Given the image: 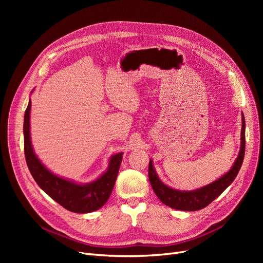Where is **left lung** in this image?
<instances>
[{"label":"left lung","mask_w":263,"mask_h":263,"mask_svg":"<svg viewBox=\"0 0 263 263\" xmlns=\"http://www.w3.org/2000/svg\"><path fill=\"white\" fill-rule=\"evenodd\" d=\"M245 154V119L242 114L241 129V147L239 156L232 165V167L224 176L218 178L214 182L204 185L194 191H179L165 185L157 175L153 160L149 162L148 177L158 198L173 209L181 211H197L211 203L232 183L242 166Z\"/></svg>","instance_id":"8db88e82"}]
</instances>
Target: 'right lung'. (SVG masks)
<instances>
[{
  "mask_svg": "<svg viewBox=\"0 0 263 263\" xmlns=\"http://www.w3.org/2000/svg\"><path fill=\"white\" fill-rule=\"evenodd\" d=\"M30 113L31 99L24 114V155L27 167L36 183L52 199L69 211L89 213L100 209L113 191L122 160V153L110 157L107 171L90 183L79 184L59 177L51 173L34 153L30 135Z\"/></svg>",
  "mask_w": 263,
  "mask_h": 263,
  "instance_id": "1",
  "label": "right lung"
}]
</instances>
